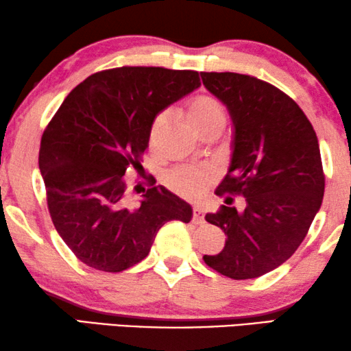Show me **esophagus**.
Here are the masks:
<instances>
[{
	"mask_svg": "<svg viewBox=\"0 0 351 351\" xmlns=\"http://www.w3.org/2000/svg\"><path fill=\"white\" fill-rule=\"evenodd\" d=\"M193 222L194 223H204L205 222L202 206H194V208H193Z\"/></svg>",
	"mask_w": 351,
	"mask_h": 351,
	"instance_id": "34e87169",
	"label": "esophagus"
}]
</instances>
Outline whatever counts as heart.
Wrapping results in <instances>:
<instances>
[{
  "mask_svg": "<svg viewBox=\"0 0 351 351\" xmlns=\"http://www.w3.org/2000/svg\"><path fill=\"white\" fill-rule=\"evenodd\" d=\"M188 119L196 130H204L216 123H223V112L217 101L210 96H199L191 101L188 107ZM168 114L160 113L152 121L149 140L151 145L158 141L163 125L166 124ZM213 180V174L206 168H196V166H180L166 174L165 182L172 191L179 193L185 197H197L205 191V188Z\"/></svg>",
  "mask_w": 351,
  "mask_h": 351,
  "instance_id": "1",
  "label": "heart"
}]
</instances>
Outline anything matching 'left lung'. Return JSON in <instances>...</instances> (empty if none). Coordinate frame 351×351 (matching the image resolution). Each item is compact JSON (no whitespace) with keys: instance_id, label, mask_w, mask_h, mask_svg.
<instances>
[{"instance_id":"obj_1","label":"left lung","mask_w":351,"mask_h":351,"mask_svg":"<svg viewBox=\"0 0 351 351\" xmlns=\"http://www.w3.org/2000/svg\"><path fill=\"white\" fill-rule=\"evenodd\" d=\"M200 76L234 129L228 172L216 194L245 199L243 211L222 205L205 216L227 239L204 261L233 280L261 277L289 260L320 208L325 176L317 136L302 108L274 85L238 73Z\"/></svg>"}]
</instances>
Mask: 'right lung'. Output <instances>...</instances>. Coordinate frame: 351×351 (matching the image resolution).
Returning a JSON list of instances; mask_svg holds the SVG:
<instances>
[{"instance_id": "obj_1", "label": "right lung", "mask_w": 351, "mask_h": 351, "mask_svg": "<svg viewBox=\"0 0 351 351\" xmlns=\"http://www.w3.org/2000/svg\"><path fill=\"white\" fill-rule=\"evenodd\" d=\"M199 87L197 71L121 66L91 74L62 102L43 132L38 168L51 219L77 260L125 271L145 260L166 222L191 221V205L155 179L132 205L124 176L143 168L157 114Z\"/></svg>"}]
</instances>
